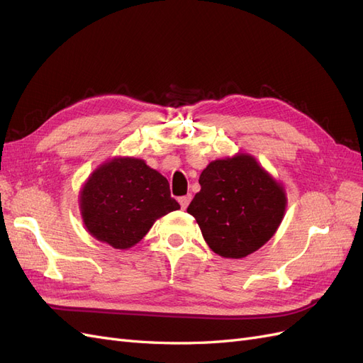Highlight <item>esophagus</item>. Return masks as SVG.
I'll return each instance as SVG.
<instances>
[{
	"mask_svg": "<svg viewBox=\"0 0 363 363\" xmlns=\"http://www.w3.org/2000/svg\"><path fill=\"white\" fill-rule=\"evenodd\" d=\"M191 200H192V195L191 194H188V195H184V196H180L179 199V203H180V206H182V208L184 211L186 207L189 206V203H191Z\"/></svg>",
	"mask_w": 363,
	"mask_h": 363,
	"instance_id": "obj_1",
	"label": "esophagus"
}]
</instances>
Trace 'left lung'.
Wrapping results in <instances>:
<instances>
[{
  "mask_svg": "<svg viewBox=\"0 0 363 363\" xmlns=\"http://www.w3.org/2000/svg\"><path fill=\"white\" fill-rule=\"evenodd\" d=\"M200 184L188 213L216 255L247 257L277 232L286 211V192L251 155L238 152L211 162L200 175Z\"/></svg>",
  "mask_w": 363,
  "mask_h": 363,
  "instance_id": "1",
  "label": "left lung"
}]
</instances>
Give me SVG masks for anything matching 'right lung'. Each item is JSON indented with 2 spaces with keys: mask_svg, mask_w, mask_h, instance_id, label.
<instances>
[{
  "mask_svg": "<svg viewBox=\"0 0 363 363\" xmlns=\"http://www.w3.org/2000/svg\"><path fill=\"white\" fill-rule=\"evenodd\" d=\"M89 235L116 250L144 238L159 218L179 211L163 175L138 157H113L98 167L79 195Z\"/></svg>",
  "mask_w": 363,
  "mask_h": 363,
  "instance_id": "right-lung-1",
  "label": "right lung"
}]
</instances>
